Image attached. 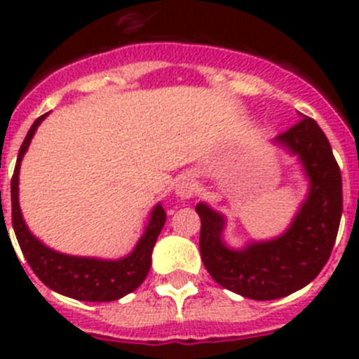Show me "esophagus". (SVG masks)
<instances>
[{
	"mask_svg": "<svg viewBox=\"0 0 359 359\" xmlns=\"http://www.w3.org/2000/svg\"><path fill=\"white\" fill-rule=\"evenodd\" d=\"M174 190H176V194L180 196L182 199H189L194 196L196 192V183L194 180H190V177H180V182L176 183V187H174Z\"/></svg>",
	"mask_w": 359,
	"mask_h": 359,
	"instance_id": "obj_1",
	"label": "esophagus"
}]
</instances>
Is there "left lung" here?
I'll use <instances>...</instances> for the list:
<instances>
[{
    "label": "left lung",
    "mask_w": 359,
    "mask_h": 359,
    "mask_svg": "<svg viewBox=\"0 0 359 359\" xmlns=\"http://www.w3.org/2000/svg\"><path fill=\"white\" fill-rule=\"evenodd\" d=\"M273 144L297 156L309 182L306 199L284 233L230 248L223 241L224 215L207 203L196 205L203 264L219 286L252 300L287 297L315 280L331 257L344 208L340 167L315 120L302 115Z\"/></svg>",
    "instance_id": "obj_1"
}]
</instances>
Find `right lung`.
<instances>
[{"label": "right lung", "instance_id": "1", "mask_svg": "<svg viewBox=\"0 0 359 359\" xmlns=\"http://www.w3.org/2000/svg\"><path fill=\"white\" fill-rule=\"evenodd\" d=\"M48 116V113L32 123L30 131L25 136V142L19 149L15 161L14 176L11 183L12 196V226L18 237L19 248L25 259L39 277L43 284L65 297L84 300V302H111L126 297L145 280L151 268L152 248L156 244L158 236L165 224V214L161 203L151 210L149 223L144 236L136 243L135 250L129 255L109 261L97 257H75L55 252L41 243L25 223L21 208H19V167L25 152L28 151L32 138L36 135L39 123ZM5 221V219H3ZM8 233V230H6Z\"/></svg>", "mask_w": 359, "mask_h": 359}]
</instances>
